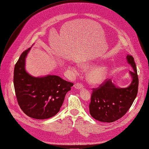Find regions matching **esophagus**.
<instances>
[{
  "mask_svg": "<svg viewBox=\"0 0 149 149\" xmlns=\"http://www.w3.org/2000/svg\"><path fill=\"white\" fill-rule=\"evenodd\" d=\"M74 86L76 89H81L84 87V85L82 84H81V83H76L75 85H74Z\"/></svg>",
  "mask_w": 149,
  "mask_h": 149,
  "instance_id": "obj_1",
  "label": "esophagus"
}]
</instances>
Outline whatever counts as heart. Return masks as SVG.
Listing matches in <instances>:
<instances>
[{
    "label": "heart",
    "mask_w": 149,
    "mask_h": 149,
    "mask_svg": "<svg viewBox=\"0 0 149 149\" xmlns=\"http://www.w3.org/2000/svg\"><path fill=\"white\" fill-rule=\"evenodd\" d=\"M105 71L106 68L104 66L101 65L96 67L89 72L88 74V79L93 84L100 83L103 80Z\"/></svg>",
    "instance_id": "1"
}]
</instances>
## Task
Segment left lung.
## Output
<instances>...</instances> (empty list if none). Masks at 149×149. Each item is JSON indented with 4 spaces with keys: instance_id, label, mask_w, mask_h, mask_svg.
Returning a JSON list of instances; mask_svg holds the SVG:
<instances>
[{
    "instance_id": "left-lung-1",
    "label": "left lung",
    "mask_w": 149,
    "mask_h": 149,
    "mask_svg": "<svg viewBox=\"0 0 149 149\" xmlns=\"http://www.w3.org/2000/svg\"><path fill=\"white\" fill-rule=\"evenodd\" d=\"M126 58L133 68L129 72L132 81L127 88L116 87L110 79H107L97 88L92 89L89 113L98 121L109 123L119 119L128 111L137 96L139 78L136 65L133 56L128 54Z\"/></svg>"
}]
</instances>
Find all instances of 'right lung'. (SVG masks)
Masks as SVG:
<instances>
[{
    "mask_svg": "<svg viewBox=\"0 0 149 149\" xmlns=\"http://www.w3.org/2000/svg\"><path fill=\"white\" fill-rule=\"evenodd\" d=\"M30 48L23 52L15 64L13 83L18 104L30 118L45 119L56 115L66 93L74 85L57 75L34 77L25 70V58Z\"/></svg>",
    "mask_w": 149,
    "mask_h": 149,
    "instance_id": "add662e5",
    "label": "right lung"
}]
</instances>
